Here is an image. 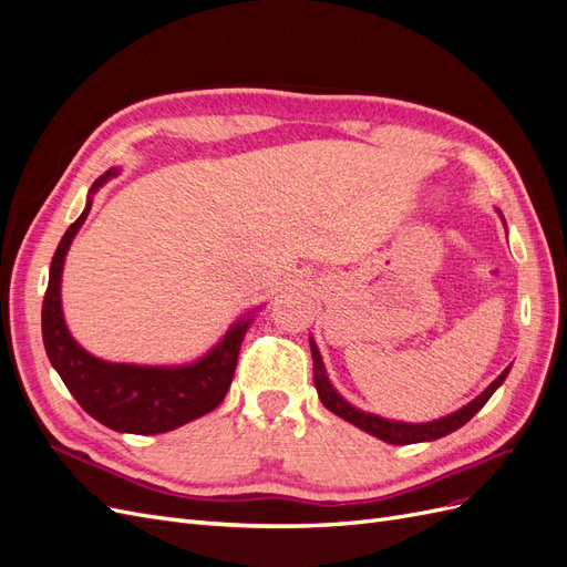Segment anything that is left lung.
<instances>
[{"instance_id":"obj_1","label":"left lung","mask_w":567,"mask_h":567,"mask_svg":"<svg viewBox=\"0 0 567 567\" xmlns=\"http://www.w3.org/2000/svg\"><path fill=\"white\" fill-rule=\"evenodd\" d=\"M499 213V210H496ZM502 221H504V215L499 213ZM506 225V221H504ZM310 350H312V359H315V388L319 392V400L321 404L333 411L336 416L346 419L348 423L357 425L359 431H364L373 437H379L388 444H416V442H433V440H440L444 435H450L454 431H458L461 425H466L480 409H483L487 404V400L492 398V394L496 392V388H499L506 375L511 371V367H506L496 379L477 394L475 400H471L466 406H461L456 411H452V414L442 416V419H435V421H427V423H404V421H392V419H383L379 414H369V411H362L352 406L342 394L333 388V383L329 381V373H326V367H323V359H321V352L317 348L315 338L310 336Z\"/></svg>"}]
</instances>
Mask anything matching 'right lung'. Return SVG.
Listing matches in <instances>:
<instances>
[{"label": "right lung", "instance_id": "1", "mask_svg": "<svg viewBox=\"0 0 567 567\" xmlns=\"http://www.w3.org/2000/svg\"><path fill=\"white\" fill-rule=\"evenodd\" d=\"M117 175L120 167H111L92 184L82 215L68 227L54 257H51L49 286L42 302V338L51 367L56 369L65 388L92 419L117 433L156 435L210 414L225 400L234 379L238 350H241L244 336L250 329L255 310L238 317L227 333L217 340V346L188 364H123L109 362V359L94 357L84 350L68 331L63 317V262L73 238L92 210L94 194Z\"/></svg>", "mask_w": 567, "mask_h": 567}]
</instances>
